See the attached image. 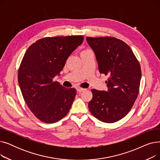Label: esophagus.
Here are the masks:
<instances>
[{"label":"esophagus","mask_w":160,"mask_h":160,"mask_svg":"<svg viewBox=\"0 0 160 160\" xmlns=\"http://www.w3.org/2000/svg\"><path fill=\"white\" fill-rule=\"evenodd\" d=\"M77 90L80 93V92H82V91H83L84 90H86V89H83V88H79V87H78V88H77Z\"/></svg>","instance_id":"34e87169"}]
</instances>
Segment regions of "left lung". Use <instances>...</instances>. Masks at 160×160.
Listing matches in <instances>:
<instances>
[{
  "label": "left lung",
  "instance_id": "left-lung-1",
  "mask_svg": "<svg viewBox=\"0 0 160 160\" xmlns=\"http://www.w3.org/2000/svg\"><path fill=\"white\" fill-rule=\"evenodd\" d=\"M93 50L100 73L108 75L107 91L91 89L89 109L99 121L112 123L128 114L138 97L141 67L131 48L112 37H87Z\"/></svg>",
  "mask_w": 160,
  "mask_h": 160
}]
</instances>
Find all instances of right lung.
<instances>
[{"label": "right lung", "instance_id": "right-lung-1", "mask_svg": "<svg viewBox=\"0 0 160 160\" xmlns=\"http://www.w3.org/2000/svg\"><path fill=\"white\" fill-rule=\"evenodd\" d=\"M83 39L82 36L45 38L25 52L18 82L25 102L40 121L54 123L68 113L77 91L63 87L53 78L60 75L67 58Z\"/></svg>", "mask_w": 160, "mask_h": 160}]
</instances>
